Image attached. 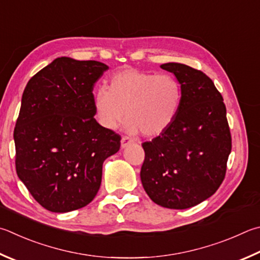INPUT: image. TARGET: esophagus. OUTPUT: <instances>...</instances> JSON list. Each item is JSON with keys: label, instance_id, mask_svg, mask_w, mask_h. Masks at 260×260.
I'll return each instance as SVG.
<instances>
[{"label": "esophagus", "instance_id": "34e87169", "mask_svg": "<svg viewBox=\"0 0 260 260\" xmlns=\"http://www.w3.org/2000/svg\"><path fill=\"white\" fill-rule=\"evenodd\" d=\"M120 143H121V149H125V148H127V146L132 144V140H129L128 138H122Z\"/></svg>", "mask_w": 260, "mask_h": 260}]
</instances>
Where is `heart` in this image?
<instances>
[{
  "mask_svg": "<svg viewBox=\"0 0 260 260\" xmlns=\"http://www.w3.org/2000/svg\"><path fill=\"white\" fill-rule=\"evenodd\" d=\"M182 86L172 75H157L135 68L118 70L109 88L94 92L93 105L98 121L114 131L127 115V131L155 138L173 124L182 103Z\"/></svg>",
  "mask_w": 260,
  "mask_h": 260,
  "instance_id": "obj_1",
  "label": "heart"
}]
</instances>
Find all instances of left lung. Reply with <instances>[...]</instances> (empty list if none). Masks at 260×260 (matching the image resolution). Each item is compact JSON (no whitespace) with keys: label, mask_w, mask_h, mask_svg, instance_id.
Returning <instances> with one entry per match:
<instances>
[{"label":"left lung","mask_w":260,"mask_h":260,"mask_svg":"<svg viewBox=\"0 0 260 260\" xmlns=\"http://www.w3.org/2000/svg\"><path fill=\"white\" fill-rule=\"evenodd\" d=\"M160 68L175 75L182 86V103L169 128L142 144L141 182L154 204L187 209L220 186L232 139L223 96L207 75L178 62Z\"/></svg>","instance_id":"left-lung-1"}]
</instances>
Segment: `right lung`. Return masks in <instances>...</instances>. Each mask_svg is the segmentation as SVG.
<instances>
[{
	"instance_id": "obj_1",
	"label": "right lung",
	"mask_w": 260,
	"mask_h": 260,
	"mask_svg": "<svg viewBox=\"0 0 260 260\" xmlns=\"http://www.w3.org/2000/svg\"><path fill=\"white\" fill-rule=\"evenodd\" d=\"M109 69L99 61L61 56L27 83L16 122V171L52 212L88 205L101 185L102 165L120 136L95 120L94 85Z\"/></svg>"
}]
</instances>
